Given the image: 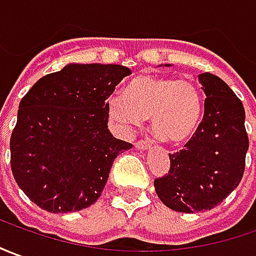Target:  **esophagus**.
Returning <instances> with one entry per match:
<instances>
[{"mask_svg": "<svg viewBox=\"0 0 256 256\" xmlns=\"http://www.w3.org/2000/svg\"><path fill=\"white\" fill-rule=\"evenodd\" d=\"M135 148H136L138 150H146V149H149V148H150V144H149V140L140 139V140H138V142H135Z\"/></svg>", "mask_w": 256, "mask_h": 256, "instance_id": "34e87169", "label": "esophagus"}]
</instances>
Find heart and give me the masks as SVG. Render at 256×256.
<instances>
[{
  "instance_id": "obj_1",
  "label": "heart",
  "mask_w": 256,
  "mask_h": 256,
  "mask_svg": "<svg viewBox=\"0 0 256 256\" xmlns=\"http://www.w3.org/2000/svg\"><path fill=\"white\" fill-rule=\"evenodd\" d=\"M110 117L130 131L150 117L152 131L172 145L194 136L204 116V98L190 80L152 75L132 79L126 92H116L107 98Z\"/></svg>"
}]
</instances>
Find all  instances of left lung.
Segmentation results:
<instances>
[{"instance_id": "obj_1", "label": "left lung", "mask_w": 256, "mask_h": 256, "mask_svg": "<svg viewBox=\"0 0 256 256\" xmlns=\"http://www.w3.org/2000/svg\"><path fill=\"white\" fill-rule=\"evenodd\" d=\"M205 114L184 149L170 153V168L154 180L160 200L176 212L210 210L223 202L244 176L248 135L246 111L224 80L199 75Z\"/></svg>"}]
</instances>
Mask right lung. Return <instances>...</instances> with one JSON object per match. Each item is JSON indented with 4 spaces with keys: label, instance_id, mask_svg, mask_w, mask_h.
I'll return each mask as SVG.
<instances>
[{
    "label": "right lung",
    "instance_id": "obj_1",
    "mask_svg": "<svg viewBox=\"0 0 256 256\" xmlns=\"http://www.w3.org/2000/svg\"><path fill=\"white\" fill-rule=\"evenodd\" d=\"M131 70L70 64L40 78L19 103L10 168L26 196L51 213L93 205L120 153L132 145L107 128V98Z\"/></svg>",
    "mask_w": 256,
    "mask_h": 256
}]
</instances>
